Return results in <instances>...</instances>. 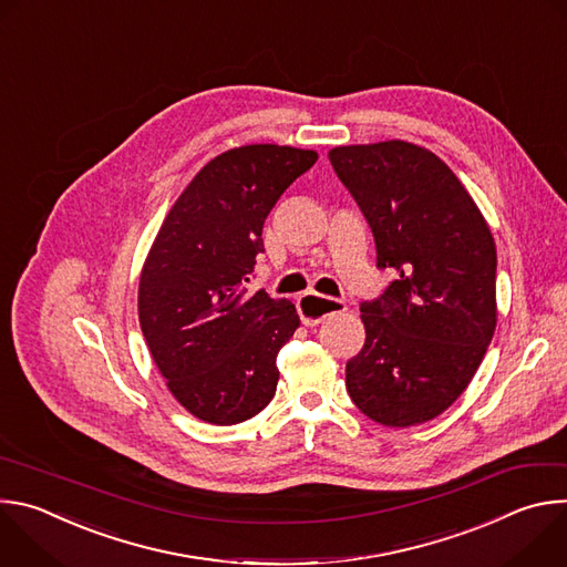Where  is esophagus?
I'll return each instance as SVG.
<instances>
[{
  "instance_id": "esophagus-1",
  "label": "esophagus",
  "mask_w": 567,
  "mask_h": 567,
  "mask_svg": "<svg viewBox=\"0 0 567 567\" xmlns=\"http://www.w3.org/2000/svg\"><path fill=\"white\" fill-rule=\"evenodd\" d=\"M296 307H298L302 326L313 328V326H318V322H322L326 318L346 311L348 305L343 300H337V298H326V296H316V293H302L298 298Z\"/></svg>"
}]
</instances>
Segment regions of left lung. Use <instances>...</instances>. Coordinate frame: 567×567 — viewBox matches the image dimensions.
Returning a JSON list of instances; mask_svg holds the SVG:
<instances>
[{"label":"left lung","mask_w":567,"mask_h":567,"mask_svg":"<svg viewBox=\"0 0 567 567\" xmlns=\"http://www.w3.org/2000/svg\"><path fill=\"white\" fill-rule=\"evenodd\" d=\"M330 161L396 278L361 305L346 385L370 420L406 429L466 390L496 332V241L444 161L409 141L339 145Z\"/></svg>","instance_id":"left-lung-1"}]
</instances>
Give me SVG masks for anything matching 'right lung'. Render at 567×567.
Here are the masks:
<instances>
[{"label":"right lung","instance_id":"add662e5","mask_svg":"<svg viewBox=\"0 0 567 567\" xmlns=\"http://www.w3.org/2000/svg\"><path fill=\"white\" fill-rule=\"evenodd\" d=\"M313 150L241 145L195 175L161 224L138 282V322L171 392L197 420H251L276 394L280 348L300 326L287 298L251 293L262 226L316 164Z\"/></svg>","mask_w":567,"mask_h":567}]
</instances>
